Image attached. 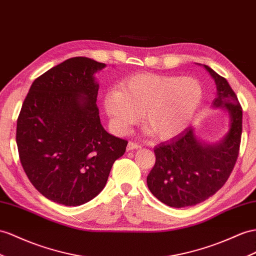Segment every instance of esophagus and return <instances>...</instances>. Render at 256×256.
Here are the masks:
<instances>
[{
	"mask_svg": "<svg viewBox=\"0 0 256 256\" xmlns=\"http://www.w3.org/2000/svg\"><path fill=\"white\" fill-rule=\"evenodd\" d=\"M142 148V145H140L138 142H130L128 144V150H133V149H140Z\"/></svg>",
	"mask_w": 256,
	"mask_h": 256,
	"instance_id": "34e87169",
	"label": "esophagus"
}]
</instances>
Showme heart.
<instances>
[{"mask_svg": "<svg viewBox=\"0 0 256 256\" xmlns=\"http://www.w3.org/2000/svg\"><path fill=\"white\" fill-rule=\"evenodd\" d=\"M203 97L201 82L192 76L140 74L108 90L104 108L118 134H126L142 114V122L158 140L182 133L192 122Z\"/></svg>", "mask_w": 256, "mask_h": 256, "instance_id": "heart-1", "label": "heart"}]
</instances>
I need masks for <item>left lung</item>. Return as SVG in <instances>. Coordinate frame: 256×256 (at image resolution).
Instances as JSON below:
<instances>
[{"instance_id":"left-lung-1","label":"left lung","mask_w":256,"mask_h":256,"mask_svg":"<svg viewBox=\"0 0 256 256\" xmlns=\"http://www.w3.org/2000/svg\"><path fill=\"white\" fill-rule=\"evenodd\" d=\"M216 84L214 108H224L229 130L216 144H206L187 128L154 148L156 163L147 176L149 190L164 204L185 208L198 204L224 186L239 154L242 108L225 78L203 64Z\"/></svg>"}]
</instances>
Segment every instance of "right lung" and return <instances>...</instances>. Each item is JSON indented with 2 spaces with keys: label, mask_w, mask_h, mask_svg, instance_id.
Here are the masks:
<instances>
[{
  "label": "right lung",
  "mask_w": 256,
  "mask_h": 256,
  "mask_svg": "<svg viewBox=\"0 0 256 256\" xmlns=\"http://www.w3.org/2000/svg\"><path fill=\"white\" fill-rule=\"evenodd\" d=\"M106 64L74 57L36 78L17 120L22 166L45 198L76 206L106 186L128 142L100 123L94 74Z\"/></svg>",
  "instance_id": "right-lung-1"
}]
</instances>
